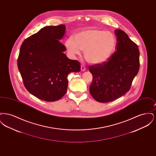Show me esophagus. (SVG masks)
<instances>
[{
  "instance_id": "1",
  "label": "esophagus",
  "mask_w": 156,
  "mask_h": 156,
  "mask_svg": "<svg viewBox=\"0 0 156 156\" xmlns=\"http://www.w3.org/2000/svg\"><path fill=\"white\" fill-rule=\"evenodd\" d=\"M81 69L82 71H85L86 68H85V66H84L83 64H81Z\"/></svg>"
}]
</instances>
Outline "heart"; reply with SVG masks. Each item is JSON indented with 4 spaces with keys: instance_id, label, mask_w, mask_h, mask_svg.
<instances>
[{
    "instance_id": "1",
    "label": "heart",
    "mask_w": 156,
    "mask_h": 156,
    "mask_svg": "<svg viewBox=\"0 0 156 156\" xmlns=\"http://www.w3.org/2000/svg\"><path fill=\"white\" fill-rule=\"evenodd\" d=\"M66 42L67 50L73 55L84 51L85 58L90 64H101L107 61L115 52L117 40L110 31L90 28L77 33Z\"/></svg>"
}]
</instances>
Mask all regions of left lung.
Here are the masks:
<instances>
[{"mask_svg": "<svg viewBox=\"0 0 156 156\" xmlns=\"http://www.w3.org/2000/svg\"><path fill=\"white\" fill-rule=\"evenodd\" d=\"M115 33L117 51L107 61L89 67L93 76L89 92L99 102H111L125 95L139 69L138 46L123 30L117 29Z\"/></svg>", "mask_w": 156, "mask_h": 156, "instance_id": "obj_1", "label": "left lung"}]
</instances>
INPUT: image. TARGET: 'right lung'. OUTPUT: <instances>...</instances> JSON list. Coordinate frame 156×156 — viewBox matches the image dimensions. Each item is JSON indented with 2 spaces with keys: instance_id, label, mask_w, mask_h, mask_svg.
<instances>
[{
  "instance_id": "1",
  "label": "right lung",
  "mask_w": 156,
  "mask_h": 156,
  "mask_svg": "<svg viewBox=\"0 0 156 156\" xmlns=\"http://www.w3.org/2000/svg\"><path fill=\"white\" fill-rule=\"evenodd\" d=\"M66 26H46L26 38L21 45L17 66L24 85L31 94L47 102L60 99L68 87L67 76L80 72V63L69 59L59 40Z\"/></svg>"
}]
</instances>
